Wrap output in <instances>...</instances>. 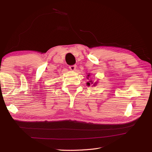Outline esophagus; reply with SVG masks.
<instances>
[{
    "instance_id": "1",
    "label": "esophagus",
    "mask_w": 152,
    "mask_h": 152,
    "mask_svg": "<svg viewBox=\"0 0 152 152\" xmlns=\"http://www.w3.org/2000/svg\"><path fill=\"white\" fill-rule=\"evenodd\" d=\"M69 68H70V69L71 70H72V71H74L75 69H76V68H77V66L75 65H72V66H69Z\"/></svg>"
}]
</instances>
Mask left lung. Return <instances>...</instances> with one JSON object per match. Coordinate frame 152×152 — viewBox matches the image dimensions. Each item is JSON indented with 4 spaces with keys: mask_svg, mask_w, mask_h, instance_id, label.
<instances>
[{
    "mask_svg": "<svg viewBox=\"0 0 152 152\" xmlns=\"http://www.w3.org/2000/svg\"><path fill=\"white\" fill-rule=\"evenodd\" d=\"M90 75H91L90 73H88V75H87V79H89V77H90ZM97 84H98V81L94 82V81H93V80H89L88 82H87L86 84L88 86H89L90 85H92V86H96V85H97Z\"/></svg>",
    "mask_w": 152,
    "mask_h": 152,
    "instance_id": "8db88e82",
    "label": "left lung"
}]
</instances>
